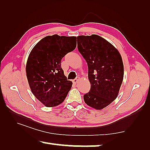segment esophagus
I'll return each instance as SVG.
<instances>
[{
    "mask_svg": "<svg viewBox=\"0 0 150 150\" xmlns=\"http://www.w3.org/2000/svg\"><path fill=\"white\" fill-rule=\"evenodd\" d=\"M78 80L77 79V78H76V79L73 80V83H74V84H76V83L78 82Z\"/></svg>",
    "mask_w": 150,
    "mask_h": 150,
    "instance_id": "esophagus-1",
    "label": "esophagus"
}]
</instances>
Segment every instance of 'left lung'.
<instances>
[{
	"mask_svg": "<svg viewBox=\"0 0 150 150\" xmlns=\"http://www.w3.org/2000/svg\"><path fill=\"white\" fill-rule=\"evenodd\" d=\"M78 49L86 61L90 92L84 94L86 104L102 110L118 95L124 78V64L119 51L101 36H78Z\"/></svg>",
	"mask_w": 150,
	"mask_h": 150,
	"instance_id": "obj_1",
	"label": "left lung"
}]
</instances>
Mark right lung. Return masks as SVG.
<instances>
[{
    "label": "right lung",
    "mask_w": 150,
    "mask_h": 150,
    "mask_svg": "<svg viewBox=\"0 0 150 150\" xmlns=\"http://www.w3.org/2000/svg\"><path fill=\"white\" fill-rule=\"evenodd\" d=\"M76 47V36L54 34L41 39L31 50L26 65L27 80L34 96L45 106L60 104L72 88L61 60Z\"/></svg>",
    "instance_id": "add662e5"
}]
</instances>
